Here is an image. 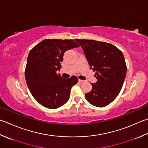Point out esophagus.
I'll list each match as a JSON object with an SVG mask.
<instances>
[{
	"instance_id": "obj_1",
	"label": "esophagus",
	"mask_w": 148,
	"mask_h": 148,
	"mask_svg": "<svg viewBox=\"0 0 148 148\" xmlns=\"http://www.w3.org/2000/svg\"><path fill=\"white\" fill-rule=\"evenodd\" d=\"M85 80H82V79H79V82H80V83H84L85 82Z\"/></svg>"
}]
</instances>
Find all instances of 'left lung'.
<instances>
[{"label": "left lung", "mask_w": 148, "mask_h": 148, "mask_svg": "<svg viewBox=\"0 0 148 148\" xmlns=\"http://www.w3.org/2000/svg\"><path fill=\"white\" fill-rule=\"evenodd\" d=\"M76 41L97 79L96 83H91L92 90L85 94L86 99L95 106H106L117 97L125 79L127 67L123 54L108 43L85 39Z\"/></svg>", "instance_id": "obj_1"}]
</instances>
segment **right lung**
Segmentation results:
<instances>
[{"mask_svg": "<svg viewBox=\"0 0 148 148\" xmlns=\"http://www.w3.org/2000/svg\"><path fill=\"white\" fill-rule=\"evenodd\" d=\"M79 47L73 40L47 39L29 52L25 80L32 95L41 105L56 109L69 99L71 88L78 82L77 77L72 76L64 79L56 72L60 71L65 52Z\"/></svg>", "mask_w": 148, "mask_h": 148, "instance_id": "add662e5", "label": "right lung"}]
</instances>
